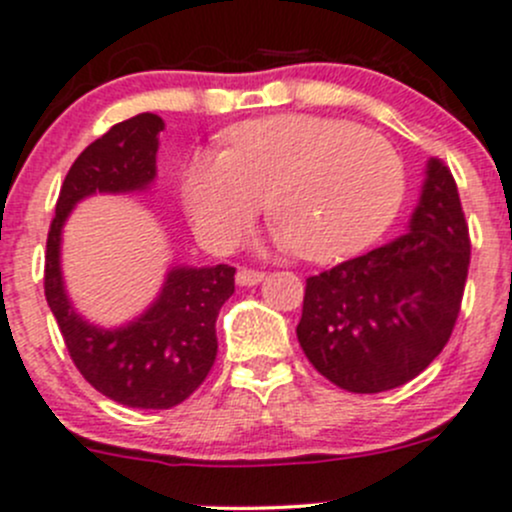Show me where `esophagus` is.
<instances>
[{
  "instance_id": "34e87169",
  "label": "esophagus",
  "mask_w": 512,
  "mask_h": 512,
  "mask_svg": "<svg viewBox=\"0 0 512 512\" xmlns=\"http://www.w3.org/2000/svg\"><path fill=\"white\" fill-rule=\"evenodd\" d=\"M237 285L240 287H252V285H260L262 280H265V272L260 270H250V267H240L235 275Z\"/></svg>"
}]
</instances>
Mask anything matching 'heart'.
I'll return each mask as SVG.
<instances>
[{"label":"heart","instance_id":"heart-1","mask_svg":"<svg viewBox=\"0 0 512 512\" xmlns=\"http://www.w3.org/2000/svg\"><path fill=\"white\" fill-rule=\"evenodd\" d=\"M227 151H198L183 200L210 245H232L270 203L277 242L312 262L366 250L394 223L406 193L404 160L374 131L304 113L245 121Z\"/></svg>","mask_w":512,"mask_h":512}]
</instances>
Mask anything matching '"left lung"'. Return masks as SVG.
I'll list each match as a JSON object with an SVG mask.
<instances>
[{"instance_id": "obj_1", "label": "left lung", "mask_w": 512, "mask_h": 512, "mask_svg": "<svg viewBox=\"0 0 512 512\" xmlns=\"http://www.w3.org/2000/svg\"><path fill=\"white\" fill-rule=\"evenodd\" d=\"M468 265L471 237L456 180L431 158L406 235L309 277L299 347L344 391L404 386L451 339Z\"/></svg>"}]
</instances>
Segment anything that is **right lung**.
Masks as SVG:
<instances>
[{
  "label": "right lung",
  "instance_id": "obj_1",
  "mask_svg": "<svg viewBox=\"0 0 512 512\" xmlns=\"http://www.w3.org/2000/svg\"><path fill=\"white\" fill-rule=\"evenodd\" d=\"M163 126L156 113H138L96 138L66 173L46 237L44 294L69 356L96 391L131 409H173L203 384L218 354L215 319L235 292V267H173L156 302L116 329L86 322L66 297V218L89 195L146 190L156 178Z\"/></svg>",
  "mask_w": 512,
  "mask_h": 512
}]
</instances>
